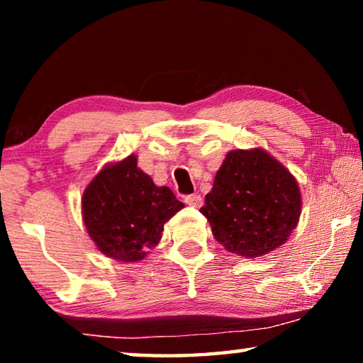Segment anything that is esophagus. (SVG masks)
I'll return each instance as SVG.
<instances>
[{"label":"esophagus","instance_id":"1","mask_svg":"<svg viewBox=\"0 0 363 363\" xmlns=\"http://www.w3.org/2000/svg\"><path fill=\"white\" fill-rule=\"evenodd\" d=\"M184 201H186V203L189 206H192V208H200L201 205H203V199H201V196L196 195V194L186 195V196H184Z\"/></svg>","mask_w":363,"mask_h":363}]
</instances>
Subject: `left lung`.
<instances>
[{
    "label": "left lung",
    "instance_id": "1",
    "mask_svg": "<svg viewBox=\"0 0 363 363\" xmlns=\"http://www.w3.org/2000/svg\"><path fill=\"white\" fill-rule=\"evenodd\" d=\"M200 213L227 251L251 259L279 248L296 229L301 190L266 150H230Z\"/></svg>",
    "mask_w": 363,
    "mask_h": 363
}]
</instances>
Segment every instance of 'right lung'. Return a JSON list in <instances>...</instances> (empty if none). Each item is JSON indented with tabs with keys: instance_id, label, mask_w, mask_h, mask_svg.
Instances as JSON below:
<instances>
[{
	"instance_id": "1",
	"label": "right lung",
	"mask_w": 363,
	"mask_h": 363,
	"mask_svg": "<svg viewBox=\"0 0 363 363\" xmlns=\"http://www.w3.org/2000/svg\"><path fill=\"white\" fill-rule=\"evenodd\" d=\"M184 208L169 187H158L130 155L96 174L82 199L91 240L107 257L121 262L144 259L157 247L163 225Z\"/></svg>"
}]
</instances>
